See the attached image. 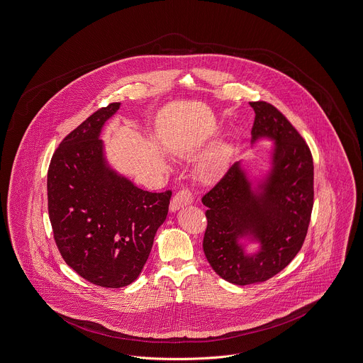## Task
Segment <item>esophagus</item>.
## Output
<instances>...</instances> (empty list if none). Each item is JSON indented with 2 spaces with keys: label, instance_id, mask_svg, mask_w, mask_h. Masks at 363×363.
<instances>
[{
  "label": "esophagus",
  "instance_id": "1",
  "mask_svg": "<svg viewBox=\"0 0 363 363\" xmlns=\"http://www.w3.org/2000/svg\"><path fill=\"white\" fill-rule=\"evenodd\" d=\"M192 201H194V194L191 192V189L182 188V189H179V191L174 195L172 201L169 203V210H171V211H177L178 208L191 204Z\"/></svg>",
  "mask_w": 363,
  "mask_h": 363
}]
</instances>
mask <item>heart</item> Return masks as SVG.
Returning <instances> with one entry per match:
<instances>
[{"label":"heart","instance_id":"obj_1","mask_svg":"<svg viewBox=\"0 0 363 363\" xmlns=\"http://www.w3.org/2000/svg\"><path fill=\"white\" fill-rule=\"evenodd\" d=\"M230 153H231V150L227 145L217 146L199 165V172H201V177L206 179L216 177L227 164Z\"/></svg>","mask_w":363,"mask_h":363}]
</instances>
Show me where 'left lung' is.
Segmentation results:
<instances>
[{
    "label": "left lung",
    "instance_id": "left-lung-1",
    "mask_svg": "<svg viewBox=\"0 0 363 363\" xmlns=\"http://www.w3.org/2000/svg\"><path fill=\"white\" fill-rule=\"evenodd\" d=\"M255 110L253 140L274 139L273 168L252 191L240 167L233 164L203 195L207 227L203 250L213 270L237 285L274 277L301 250L313 208V159L309 146L279 108L267 101L249 103ZM252 235L261 250L246 257L238 238Z\"/></svg>",
    "mask_w": 363,
    "mask_h": 363
}]
</instances>
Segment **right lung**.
Masks as SVG:
<instances>
[{"label": "right lung", "instance_id": "obj_1", "mask_svg": "<svg viewBox=\"0 0 363 363\" xmlns=\"http://www.w3.org/2000/svg\"><path fill=\"white\" fill-rule=\"evenodd\" d=\"M120 106L99 108L68 133L47 172L57 247L82 279L104 288H121L138 279L172 195L139 189L107 167L99 135Z\"/></svg>", "mask_w": 363, "mask_h": 363}]
</instances>
